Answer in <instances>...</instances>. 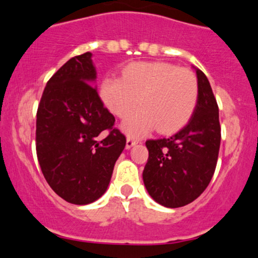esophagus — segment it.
<instances>
[{
	"label": "esophagus",
	"instance_id": "esophagus-1",
	"mask_svg": "<svg viewBox=\"0 0 258 258\" xmlns=\"http://www.w3.org/2000/svg\"><path fill=\"white\" fill-rule=\"evenodd\" d=\"M136 144H138V141H136V140L132 139V138H126V142H125V148H126V149L132 148L133 146H135Z\"/></svg>",
	"mask_w": 258,
	"mask_h": 258
}]
</instances>
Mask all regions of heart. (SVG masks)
<instances>
[{"label": "heart", "mask_w": 258, "mask_h": 258, "mask_svg": "<svg viewBox=\"0 0 258 258\" xmlns=\"http://www.w3.org/2000/svg\"><path fill=\"white\" fill-rule=\"evenodd\" d=\"M100 97L111 113L125 118L122 128L140 138L157 128L160 134L182 129L192 117L199 99L194 74L166 62H133L122 78L109 76L100 85Z\"/></svg>", "instance_id": "b5f03b06"}]
</instances>
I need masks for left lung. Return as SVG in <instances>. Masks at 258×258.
<instances>
[{
  "mask_svg": "<svg viewBox=\"0 0 258 258\" xmlns=\"http://www.w3.org/2000/svg\"><path fill=\"white\" fill-rule=\"evenodd\" d=\"M199 99L185 126L171 136L147 140L144 183L154 201L168 208L192 202L208 186L220 148L219 107L205 73L195 68Z\"/></svg>",
  "mask_w": 258,
  "mask_h": 258,
  "instance_id": "obj_1",
  "label": "left lung"
}]
</instances>
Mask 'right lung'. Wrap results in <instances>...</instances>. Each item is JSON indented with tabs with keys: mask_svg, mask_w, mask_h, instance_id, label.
<instances>
[{
	"mask_svg": "<svg viewBox=\"0 0 258 258\" xmlns=\"http://www.w3.org/2000/svg\"><path fill=\"white\" fill-rule=\"evenodd\" d=\"M92 53L66 62L44 88L37 110L36 149L41 172L73 205L94 202L109 186L125 136L95 87Z\"/></svg>",
	"mask_w": 258,
	"mask_h": 258,
	"instance_id": "add662e5",
	"label": "right lung"
}]
</instances>
